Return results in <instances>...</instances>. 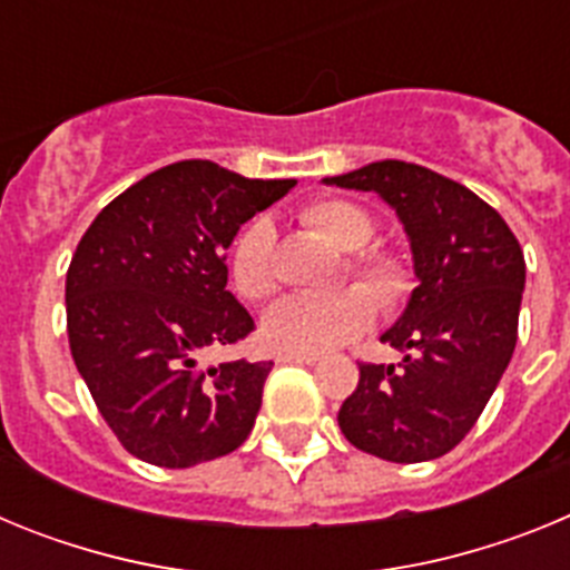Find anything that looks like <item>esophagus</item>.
I'll return each instance as SVG.
<instances>
[{
	"label": "esophagus",
	"mask_w": 570,
	"mask_h": 570,
	"mask_svg": "<svg viewBox=\"0 0 570 570\" xmlns=\"http://www.w3.org/2000/svg\"><path fill=\"white\" fill-rule=\"evenodd\" d=\"M276 362H282V365H316V362H320V356L316 354H279L276 356Z\"/></svg>",
	"instance_id": "34e87169"
}]
</instances>
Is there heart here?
<instances>
[{
	"mask_svg": "<svg viewBox=\"0 0 570 570\" xmlns=\"http://www.w3.org/2000/svg\"><path fill=\"white\" fill-rule=\"evenodd\" d=\"M302 223L314 228L340 250H360L374 239V219L345 199H316L302 210ZM274 230L265 219H256L242 230L230 250V282L236 294L250 302L268 299L276 291ZM347 274L360 288H342L331 294L285 296L262 320V340L276 354H325L345 345L371 325L374 298L382 311L396 308L411 291V271L396 254L360 250L347 259Z\"/></svg>",
	"mask_w": 570,
	"mask_h": 570,
	"instance_id": "1",
	"label": "heart"
}]
</instances>
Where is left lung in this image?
Masks as SVG:
<instances>
[{
	"mask_svg": "<svg viewBox=\"0 0 570 570\" xmlns=\"http://www.w3.org/2000/svg\"><path fill=\"white\" fill-rule=\"evenodd\" d=\"M371 190L396 210L416 288L380 336L400 365H360L342 434L387 462H428L460 445L500 385L517 345L525 256L497 210L422 165L382 159L322 179Z\"/></svg>",
	"mask_w": 570,
	"mask_h": 570,
	"instance_id": "obj_1",
	"label": "left lung"
}]
</instances>
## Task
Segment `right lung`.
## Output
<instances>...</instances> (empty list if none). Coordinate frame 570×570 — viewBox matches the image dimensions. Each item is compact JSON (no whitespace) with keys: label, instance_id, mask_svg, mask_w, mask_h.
Here are the masks:
<instances>
[{"label":"right lung","instance_id":"add662e5","mask_svg":"<svg viewBox=\"0 0 570 570\" xmlns=\"http://www.w3.org/2000/svg\"><path fill=\"white\" fill-rule=\"evenodd\" d=\"M294 185L185 159L130 185L85 230L65 282L70 354L136 460L190 468L248 440L274 362L203 367L199 354L254 331L225 250Z\"/></svg>","mask_w":570,"mask_h":570}]
</instances>
